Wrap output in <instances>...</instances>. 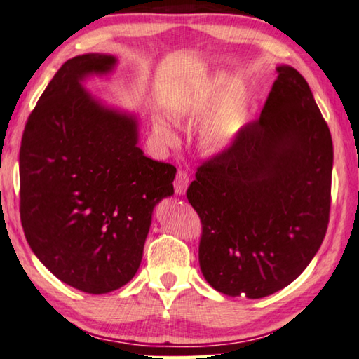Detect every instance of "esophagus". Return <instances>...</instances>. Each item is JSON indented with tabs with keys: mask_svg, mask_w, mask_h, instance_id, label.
<instances>
[{
	"mask_svg": "<svg viewBox=\"0 0 359 359\" xmlns=\"http://www.w3.org/2000/svg\"><path fill=\"white\" fill-rule=\"evenodd\" d=\"M189 184H190V175L187 174L185 170H179L177 175H175V180H174L175 194L185 195L187 187H189Z\"/></svg>",
	"mask_w": 359,
	"mask_h": 359,
	"instance_id": "1",
	"label": "esophagus"
}]
</instances>
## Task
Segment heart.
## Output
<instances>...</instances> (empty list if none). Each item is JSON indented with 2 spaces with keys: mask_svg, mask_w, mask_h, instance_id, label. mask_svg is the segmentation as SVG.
<instances>
[{
  "mask_svg": "<svg viewBox=\"0 0 359 359\" xmlns=\"http://www.w3.org/2000/svg\"><path fill=\"white\" fill-rule=\"evenodd\" d=\"M195 97L191 95H182L177 100H174L169 107V117L175 123L182 125L194 112ZM244 127V102L237 94L229 95L218 112H216L201 135V146L210 156H221L234 148V144L239 140V135ZM154 133L165 144H175L174 131L161 120L154 122Z\"/></svg>",
  "mask_w": 359,
  "mask_h": 359,
  "instance_id": "heart-1",
  "label": "heart"
}]
</instances>
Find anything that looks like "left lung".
Listing matches in <instances>:
<instances>
[{
    "label": "left lung",
    "mask_w": 359,
    "mask_h": 359,
    "mask_svg": "<svg viewBox=\"0 0 359 359\" xmlns=\"http://www.w3.org/2000/svg\"><path fill=\"white\" fill-rule=\"evenodd\" d=\"M260 118L196 169L200 269L216 291L259 299L311 264L330 213L333 144L307 81L280 65Z\"/></svg>",
    "instance_id": "left-lung-1"
}]
</instances>
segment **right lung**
<instances>
[{
  "label": "right lung",
  "instance_id": "right-lung-1",
  "mask_svg": "<svg viewBox=\"0 0 359 359\" xmlns=\"http://www.w3.org/2000/svg\"><path fill=\"white\" fill-rule=\"evenodd\" d=\"M117 58L78 55L58 69L24 128L21 223L37 259L89 294L118 290L143 259L154 206L174 195V165L146 158L138 118L84 89Z\"/></svg>",
  "mask_w": 359,
  "mask_h": 359
}]
</instances>
